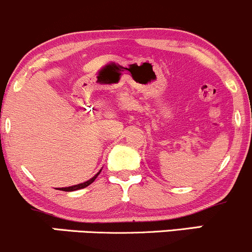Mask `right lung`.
<instances>
[{"mask_svg": "<svg viewBox=\"0 0 252 252\" xmlns=\"http://www.w3.org/2000/svg\"><path fill=\"white\" fill-rule=\"evenodd\" d=\"M100 173V172H99ZM99 173H97L96 175L94 176L92 179H90L89 181H85L83 182V184H79V185H74V186H71V187H63V189H59L60 190H65V192H72V190H77V189H85V187H88L89 185H91L92 182L96 180V178L98 175H99Z\"/></svg>", "mask_w": 252, "mask_h": 252, "instance_id": "1", "label": "right lung"}]
</instances>
